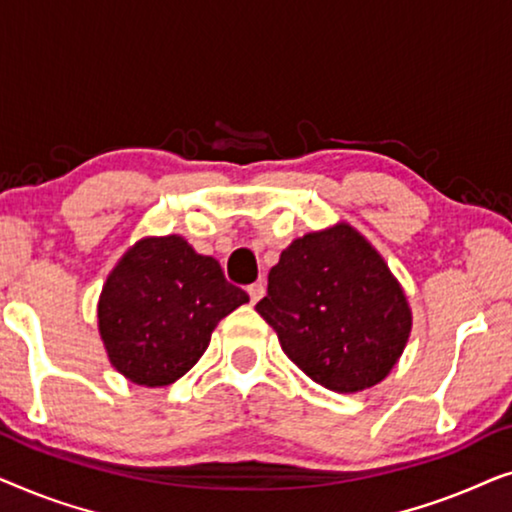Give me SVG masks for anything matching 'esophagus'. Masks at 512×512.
Returning a JSON list of instances; mask_svg holds the SVG:
<instances>
[{"mask_svg": "<svg viewBox=\"0 0 512 512\" xmlns=\"http://www.w3.org/2000/svg\"><path fill=\"white\" fill-rule=\"evenodd\" d=\"M247 293H249L251 303H258V300H261V298L265 296V286H263V282L249 284V286H247Z\"/></svg>", "mask_w": 512, "mask_h": 512, "instance_id": "1", "label": "esophagus"}]
</instances>
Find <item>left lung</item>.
Listing matches in <instances>:
<instances>
[{
	"label": "left lung",
	"instance_id": "8db88e82",
	"mask_svg": "<svg viewBox=\"0 0 512 512\" xmlns=\"http://www.w3.org/2000/svg\"><path fill=\"white\" fill-rule=\"evenodd\" d=\"M256 312L275 328L284 354L338 394L382 382L412 326L401 284L347 223L284 249Z\"/></svg>",
	"mask_w": 512,
	"mask_h": 512
}]
</instances>
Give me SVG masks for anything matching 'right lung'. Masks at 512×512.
<instances>
[{"label": "right lung", "instance_id": "1", "mask_svg": "<svg viewBox=\"0 0 512 512\" xmlns=\"http://www.w3.org/2000/svg\"><path fill=\"white\" fill-rule=\"evenodd\" d=\"M249 303L219 261L179 235L146 237L104 284L97 319L109 361L130 382L165 387L205 354L223 317Z\"/></svg>", "mask_w": 512, "mask_h": 512}]
</instances>
